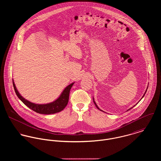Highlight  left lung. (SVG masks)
<instances>
[{
    "label": "left lung",
    "mask_w": 161,
    "mask_h": 161,
    "mask_svg": "<svg viewBox=\"0 0 161 161\" xmlns=\"http://www.w3.org/2000/svg\"><path fill=\"white\" fill-rule=\"evenodd\" d=\"M147 88H148V86H147ZM147 89H146V92H145V93H144V95H143V96H142V98H143V97H144V95H145V94H146V91H147ZM142 98H141V99H142ZM93 103H95V106H96V107H97V108H98V110H100V108H98V106H97V104H96V103H95V100H94V99H93ZM139 101H140V100H139ZM137 103H136V104H137ZM135 105H134V106H133V107H135ZM133 107H131V108H130V109H128V110H127V111H128V110H131V108H133ZM101 110V111H102V110Z\"/></svg>",
    "instance_id": "1"
}]
</instances>
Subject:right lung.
I'll return each instance as SVG.
<instances>
[{"label": "right lung", "instance_id": "obj_1", "mask_svg": "<svg viewBox=\"0 0 161 161\" xmlns=\"http://www.w3.org/2000/svg\"><path fill=\"white\" fill-rule=\"evenodd\" d=\"M12 80L15 92L16 93L17 97L20 98V100L23 103L30 109L35 111V112L45 115H49L58 113L62 111L66 107L69 101V92L71 87L74 84V82H73L68 86H67L61 93V95L55 101L46 104H36L24 98L17 91L16 86L14 84V80Z\"/></svg>", "mask_w": 161, "mask_h": 161}]
</instances>
